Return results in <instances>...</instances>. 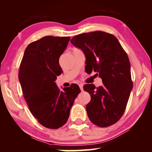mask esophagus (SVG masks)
Wrapping results in <instances>:
<instances>
[{"mask_svg":"<svg viewBox=\"0 0 152 152\" xmlns=\"http://www.w3.org/2000/svg\"><path fill=\"white\" fill-rule=\"evenodd\" d=\"M79 87H80V88L81 91H83V84L80 83L79 84Z\"/></svg>","mask_w":152,"mask_h":152,"instance_id":"obj_1","label":"esophagus"}]
</instances>
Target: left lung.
<instances>
[{"instance_id":"1","label":"left lung","mask_w":152,"mask_h":152,"mask_svg":"<svg viewBox=\"0 0 152 152\" xmlns=\"http://www.w3.org/2000/svg\"><path fill=\"white\" fill-rule=\"evenodd\" d=\"M70 42L84 52L86 70L97 72L102 80L97 88L93 84L83 87L91 96L86 105L89 119L101 127L115 124L124 113L133 88L127 53L114 35L101 31L76 35Z\"/></svg>"}]
</instances>
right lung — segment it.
<instances>
[{
	"instance_id": "1",
	"label": "right lung",
	"mask_w": 152,
	"mask_h": 152,
	"mask_svg": "<svg viewBox=\"0 0 152 152\" xmlns=\"http://www.w3.org/2000/svg\"><path fill=\"white\" fill-rule=\"evenodd\" d=\"M70 39V37L45 36L31 43L20 64L19 79L28 107L38 122L49 129L65 124L80 92L76 84L60 91L55 82L62 73L59 58Z\"/></svg>"
}]
</instances>
